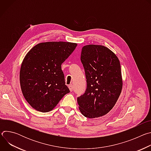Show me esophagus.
Returning <instances> with one entry per match:
<instances>
[{
  "label": "esophagus",
  "mask_w": 151,
  "mask_h": 151,
  "mask_svg": "<svg viewBox=\"0 0 151 151\" xmlns=\"http://www.w3.org/2000/svg\"><path fill=\"white\" fill-rule=\"evenodd\" d=\"M69 90H70V91H73V85H69Z\"/></svg>",
  "instance_id": "obj_1"
}]
</instances>
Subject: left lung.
Here are the masks:
<instances>
[{
  "mask_svg": "<svg viewBox=\"0 0 151 151\" xmlns=\"http://www.w3.org/2000/svg\"><path fill=\"white\" fill-rule=\"evenodd\" d=\"M81 60L87 79V89L77 98L80 112L88 118L102 116L113 108L121 93L119 60L109 48L99 45L83 47Z\"/></svg>",
  "mask_w": 151,
  "mask_h": 151,
  "instance_id": "1",
  "label": "left lung"
}]
</instances>
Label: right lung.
<instances>
[{
  "label": "right lung",
  "instance_id": "1",
  "mask_svg": "<svg viewBox=\"0 0 151 151\" xmlns=\"http://www.w3.org/2000/svg\"><path fill=\"white\" fill-rule=\"evenodd\" d=\"M76 43L42 42L34 46L21 64L19 81L23 94L35 110L52 111L70 92L65 85L61 64L73 52Z\"/></svg>",
  "mask_w": 151,
  "mask_h": 151
}]
</instances>
